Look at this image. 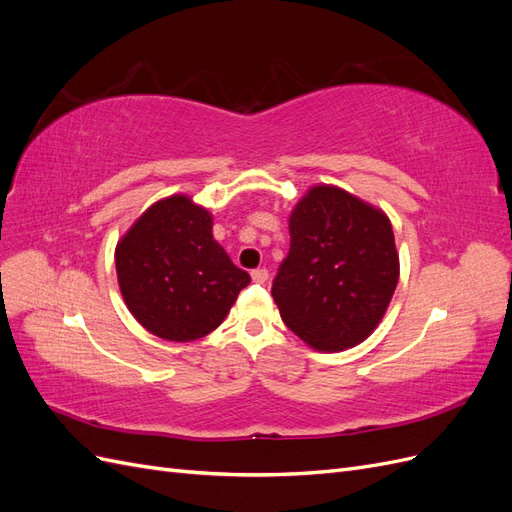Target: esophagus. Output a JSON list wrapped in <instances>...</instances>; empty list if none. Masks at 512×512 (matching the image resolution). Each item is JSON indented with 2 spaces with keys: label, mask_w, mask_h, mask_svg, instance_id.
Here are the masks:
<instances>
[{
  "label": "esophagus",
  "mask_w": 512,
  "mask_h": 512,
  "mask_svg": "<svg viewBox=\"0 0 512 512\" xmlns=\"http://www.w3.org/2000/svg\"><path fill=\"white\" fill-rule=\"evenodd\" d=\"M252 280H254L256 284H265V282L269 280V271H267V269H254V271H252Z\"/></svg>",
  "instance_id": "34e87169"
}]
</instances>
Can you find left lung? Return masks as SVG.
I'll list each match as a JSON object with an SVG mask.
<instances>
[{"label":"left lung","instance_id":"left-lung-1","mask_svg":"<svg viewBox=\"0 0 512 512\" xmlns=\"http://www.w3.org/2000/svg\"><path fill=\"white\" fill-rule=\"evenodd\" d=\"M288 228L290 250L271 288L286 327L320 352L361 344L399 280L391 220L342 188L314 185Z\"/></svg>","mask_w":512,"mask_h":512}]
</instances>
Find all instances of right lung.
<instances>
[{
  "mask_svg": "<svg viewBox=\"0 0 512 512\" xmlns=\"http://www.w3.org/2000/svg\"><path fill=\"white\" fill-rule=\"evenodd\" d=\"M211 228L207 209L175 194L153 203L117 243L121 297L149 333L168 342L205 337L250 284Z\"/></svg>",
  "mask_w": 512,
  "mask_h": 512,
  "instance_id": "obj_1",
  "label": "right lung"
}]
</instances>
